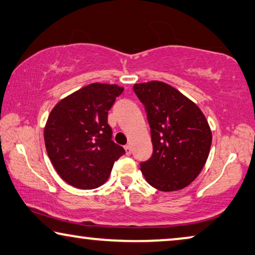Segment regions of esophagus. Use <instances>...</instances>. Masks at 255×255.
I'll list each match as a JSON object with an SVG mask.
<instances>
[{
  "label": "esophagus",
  "instance_id": "esophagus-1",
  "mask_svg": "<svg viewBox=\"0 0 255 255\" xmlns=\"http://www.w3.org/2000/svg\"><path fill=\"white\" fill-rule=\"evenodd\" d=\"M125 150H126V154L127 155H130L131 154V146L130 145L125 146Z\"/></svg>",
  "mask_w": 255,
  "mask_h": 255
}]
</instances>
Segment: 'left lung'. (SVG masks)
<instances>
[{
    "label": "left lung",
    "instance_id": "left-lung-1",
    "mask_svg": "<svg viewBox=\"0 0 255 255\" xmlns=\"http://www.w3.org/2000/svg\"><path fill=\"white\" fill-rule=\"evenodd\" d=\"M151 129L153 152L139 164L147 183L176 191L199 175L208 158L212 132L200 109L172 86L160 81L134 85Z\"/></svg>",
    "mask_w": 255,
    "mask_h": 255
}]
</instances>
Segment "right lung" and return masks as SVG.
Returning a JSON list of instances; mask_svg holds the SVG:
<instances>
[{
	"label": "right lung",
	"mask_w": 255,
	"mask_h": 255,
	"mask_svg": "<svg viewBox=\"0 0 255 255\" xmlns=\"http://www.w3.org/2000/svg\"><path fill=\"white\" fill-rule=\"evenodd\" d=\"M123 87L91 83L57 104L44 128L47 153L56 172L72 187L90 190L104 184L126 153L112 140L108 113Z\"/></svg>",
	"instance_id": "1"
}]
</instances>
